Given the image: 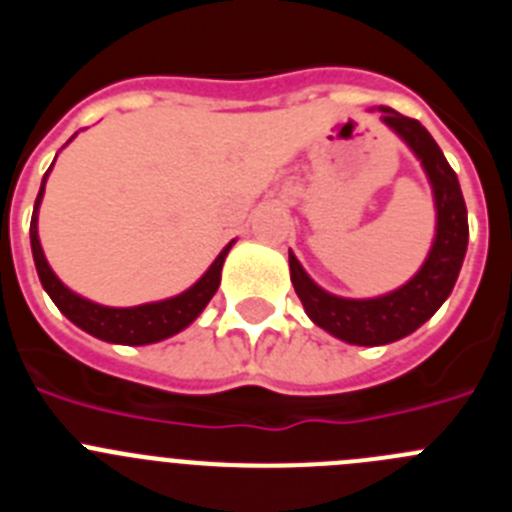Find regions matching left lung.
Returning a JSON list of instances; mask_svg holds the SVG:
<instances>
[{
    "label": "left lung",
    "mask_w": 512,
    "mask_h": 512,
    "mask_svg": "<svg viewBox=\"0 0 512 512\" xmlns=\"http://www.w3.org/2000/svg\"><path fill=\"white\" fill-rule=\"evenodd\" d=\"M379 112H382L384 125H390L420 158L425 174L431 179L438 215L436 241L425 264L408 284H402L390 295L374 297V300H346V297L328 295L325 289H320L307 277L295 253H289L292 284L312 323L328 330L330 336L354 343V346H384V343L400 341L418 330L425 320L433 318V312L446 302L454 289L469 241L464 194H461L456 171L449 166L436 140L413 117L400 115L390 107H379Z\"/></svg>",
    "instance_id": "8db88e82"
}]
</instances>
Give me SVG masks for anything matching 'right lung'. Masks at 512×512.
I'll list each match as a JSON object with an SVG mask.
<instances>
[{
    "label": "right lung",
    "instance_id": "obj_1",
    "mask_svg": "<svg viewBox=\"0 0 512 512\" xmlns=\"http://www.w3.org/2000/svg\"><path fill=\"white\" fill-rule=\"evenodd\" d=\"M48 171H45L43 184H40L33 220H30V246H33V259L35 269H38L40 284H43L45 292L51 295V300L56 302L58 310H61L71 323L79 325L81 330H87L89 336L102 338V341L107 343H122V346H146V343L164 341V338L174 336V333L187 328V325L205 310L207 302L212 300V295H215L217 287H220V271H223V261L225 256H228L233 241L220 251V256L212 261V266L205 271V277H202L200 282L192 284V287H189L187 292H182V295L171 297V300L148 302V305L138 307H104L97 305V302H89L84 300V297L76 295V292H71V289L53 274V269L48 266V261H45L43 256V248H40L38 207L40 200H43Z\"/></svg>",
    "mask_w": 512,
    "mask_h": 512
}]
</instances>
